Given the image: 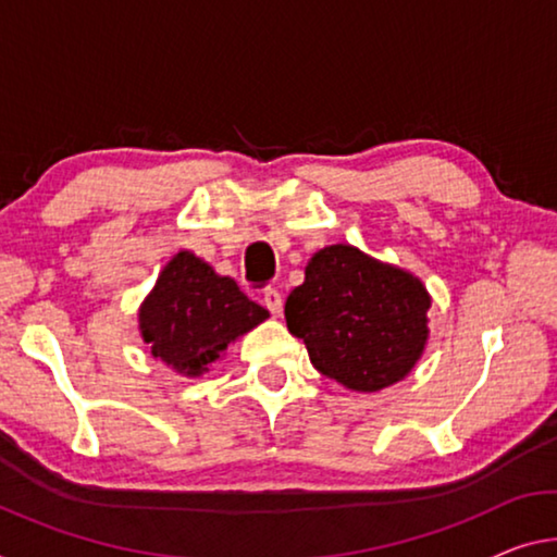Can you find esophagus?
Instances as JSON below:
<instances>
[{
    "label": "esophagus",
    "instance_id": "esophagus-1",
    "mask_svg": "<svg viewBox=\"0 0 557 557\" xmlns=\"http://www.w3.org/2000/svg\"><path fill=\"white\" fill-rule=\"evenodd\" d=\"M263 306L269 308L271 315L284 313V298H281V294H278L276 288H269L267 294H263Z\"/></svg>",
    "mask_w": 557,
    "mask_h": 557
}]
</instances>
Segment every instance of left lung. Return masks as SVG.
Returning <instances> with one entry per match:
<instances>
[{"instance_id":"1","label":"left lung","mask_w":557,"mask_h":557,"mask_svg":"<svg viewBox=\"0 0 557 557\" xmlns=\"http://www.w3.org/2000/svg\"><path fill=\"white\" fill-rule=\"evenodd\" d=\"M431 294L413 273L350 244L308 259L286 298V326L313 368L348 391L375 393L404 381L423 356Z\"/></svg>"}]
</instances>
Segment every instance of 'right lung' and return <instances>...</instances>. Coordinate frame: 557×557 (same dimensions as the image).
Returning <instances> with one entry per match:
<instances>
[{
  "label": "right lung",
  "instance_id": "1",
  "mask_svg": "<svg viewBox=\"0 0 557 557\" xmlns=\"http://www.w3.org/2000/svg\"><path fill=\"white\" fill-rule=\"evenodd\" d=\"M269 319V311L219 276L191 251H178L159 271L139 306V331L151 356L186 379H199L244 333Z\"/></svg>",
  "mask_w": 557,
  "mask_h": 557
}]
</instances>
